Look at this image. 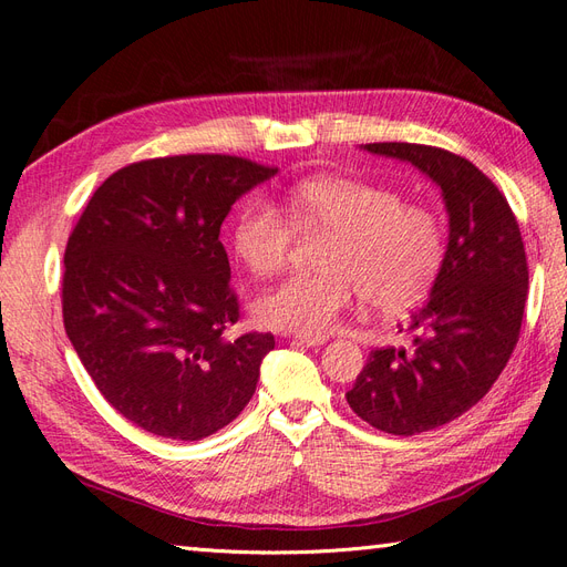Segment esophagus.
<instances>
[{
  "instance_id": "1",
  "label": "esophagus",
  "mask_w": 567,
  "mask_h": 567,
  "mask_svg": "<svg viewBox=\"0 0 567 567\" xmlns=\"http://www.w3.org/2000/svg\"><path fill=\"white\" fill-rule=\"evenodd\" d=\"M293 340L298 346H307V348H319L326 342V336H310V333H296Z\"/></svg>"
}]
</instances>
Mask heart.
<instances>
[{
	"mask_svg": "<svg viewBox=\"0 0 567 567\" xmlns=\"http://www.w3.org/2000/svg\"><path fill=\"white\" fill-rule=\"evenodd\" d=\"M286 215L267 200H248L234 217L231 250L255 277L284 269L293 227L326 231V274H298L255 302L267 329L321 336L364 296L373 310L394 315L416 305L435 281L444 236L433 213L402 203L392 188L350 177H312L286 194Z\"/></svg>",
	"mask_w": 567,
	"mask_h": 567,
	"instance_id": "1",
	"label": "heart"
}]
</instances>
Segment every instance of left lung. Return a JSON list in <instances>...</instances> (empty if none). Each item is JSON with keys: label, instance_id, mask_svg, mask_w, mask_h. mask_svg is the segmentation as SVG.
I'll return each instance as SVG.
<instances>
[{"label": "left lung", "instance_id": "left-lung-1", "mask_svg": "<svg viewBox=\"0 0 567 567\" xmlns=\"http://www.w3.org/2000/svg\"><path fill=\"white\" fill-rule=\"evenodd\" d=\"M362 148L421 169L450 215L431 298L406 326L409 348L371 350L346 394L359 419L409 437L458 419L499 379L520 336L527 257L504 194L471 161L406 142Z\"/></svg>", "mask_w": 567, "mask_h": 567}]
</instances>
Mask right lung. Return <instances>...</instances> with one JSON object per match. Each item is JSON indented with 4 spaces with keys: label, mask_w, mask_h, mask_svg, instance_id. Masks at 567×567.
Wrapping results in <instances>:
<instances>
[{
    "label": "right lung",
    "mask_w": 567,
    "mask_h": 567,
    "mask_svg": "<svg viewBox=\"0 0 567 567\" xmlns=\"http://www.w3.org/2000/svg\"><path fill=\"white\" fill-rule=\"evenodd\" d=\"M238 156L132 163L90 198L63 255V326L106 402L146 433L203 440L250 402L271 333L238 321L219 227L277 175Z\"/></svg>",
    "instance_id": "obj_1"
}]
</instances>
